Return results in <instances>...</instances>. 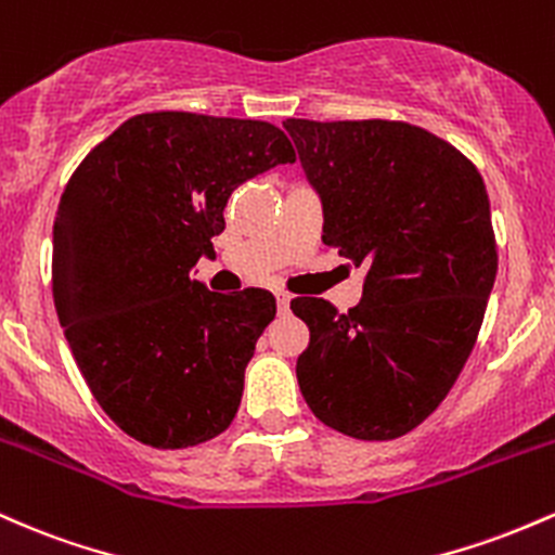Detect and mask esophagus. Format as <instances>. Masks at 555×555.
<instances>
[{"label":"esophagus","instance_id":"obj_1","mask_svg":"<svg viewBox=\"0 0 555 555\" xmlns=\"http://www.w3.org/2000/svg\"><path fill=\"white\" fill-rule=\"evenodd\" d=\"M275 301H278V311H280V314H285V311L291 309V296L285 294V291H278Z\"/></svg>","mask_w":555,"mask_h":555}]
</instances>
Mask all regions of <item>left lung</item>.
Returning a JSON list of instances; mask_svg holds the SVG:
<instances>
[{
	"instance_id": "left-lung-1",
	"label": "left lung",
	"mask_w": 555,
	"mask_h": 555,
	"mask_svg": "<svg viewBox=\"0 0 555 555\" xmlns=\"http://www.w3.org/2000/svg\"><path fill=\"white\" fill-rule=\"evenodd\" d=\"M322 241L366 267L340 314L294 298L309 325L296 377L320 422L357 440H393L427 420L464 370L498 272L490 202L451 143L398 120H291Z\"/></svg>"
}]
</instances>
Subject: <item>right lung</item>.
<instances>
[{"label": "right lung", "mask_w": 555, "mask_h": 555, "mask_svg": "<svg viewBox=\"0 0 555 555\" xmlns=\"http://www.w3.org/2000/svg\"><path fill=\"white\" fill-rule=\"evenodd\" d=\"M288 162L294 146L272 122L146 112L67 180L54 217V307L93 398L139 443L198 446L238 412L275 298L215 294L191 270L215 257L230 194Z\"/></svg>", "instance_id": "add662e5"}]
</instances>
